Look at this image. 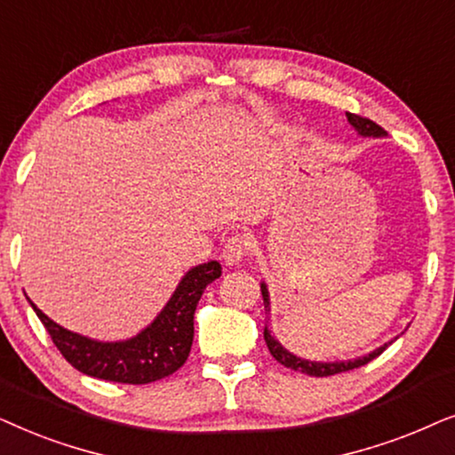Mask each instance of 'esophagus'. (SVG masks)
<instances>
[{"instance_id":"obj_1","label":"esophagus","mask_w":455,"mask_h":455,"mask_svg":"<svg viewBox=\"0 0 455 455\" xmlns=\"http://www.w3.org/2000/svg\"><path fill=\"white\" fill-rule=\"evenodd\" d=\"M250 247H251V241L247 235H241V233L231 235V237L224 241V245H222V259L228 266L239 264L241 259L250 253Z\"/></svg>"}]
</instances>
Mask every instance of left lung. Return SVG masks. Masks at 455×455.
Instances as JSON below:
<instances>
[{"label":"left lung","mask_w":455,"mask_h":455,"mask_svg":"<svg viewBox=\"0 0 455 455\" xmlns=\"http://www.w3.org/2000/svg\"><path fill=\"white\" fill-rule=\"evenodd\" d=\"M347 120H349V124L360 132V135H366V137H383V135H387V131L383 129V126L372 123L371 118L360 116V114L347 112ZM262 298H264L266 304H268V291H266V284H262ZM264 341H266V345H268L272 358H275L276 362H281L283 366L291 368V371H299L304 374H310V377H331V374L354 371V368H360V366L368 364V362H372L374 358H377V355H380L387 349V345H383V347L374 349L372 354L364 355V358L349 360V362H331V364H323V362H307V360L298 358V355L289 354V351L284 349L281 343L275 341V337H270L268 329H264Z\"/></svg>","instance_id":"obj_1"}]
</instances>
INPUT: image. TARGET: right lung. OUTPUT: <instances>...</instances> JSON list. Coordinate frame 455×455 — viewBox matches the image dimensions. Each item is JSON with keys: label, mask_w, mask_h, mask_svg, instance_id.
I'll return each mask as SVG.
<instances>
[{"label": "right lung", "mask_w": 455, "mask_h": 455, "mask_svg": "<svg viewBox=\"0 0 455 455\" xmlns=\"http://www.w3.org/2000/svg\"><path fill=\"white\" fill-rule=\"evenodd\" d=\"M220 264L208 262L189 270L164 310L141 335L123 343H100L62 329L33 306L52 341L70 366L89 377L126 385H148L171 377L189 358L193 314L204 289L220 276Z\"/></svg>", "instance_id": "right-lung-1"}]
</instances>
